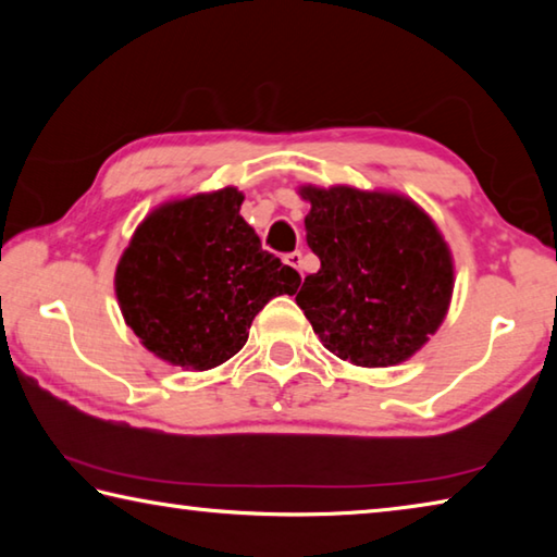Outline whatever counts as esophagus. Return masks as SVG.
<instances>
[{
  "mask_svg": "<svg viewBox=\"0 0 557 557\" xmlns=\"http://www.w3.org/2000/svg\"><path fill=\"white\" fill-rule=\"evenodd\" d=\"M285 262H287V265L295 268L297 272H301V252H299V250H295V252H287V256H285Z\"/></svg>",
  "mask_w": 557,
  "mask_h": 557,
  "instance_id": "34e87169",
  "label": "esophagus"
}]
</instances>
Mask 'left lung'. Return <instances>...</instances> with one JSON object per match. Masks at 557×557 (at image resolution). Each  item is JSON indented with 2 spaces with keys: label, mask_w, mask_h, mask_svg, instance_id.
<instances>
[{
  "label": "left lung",
  "mask_w": 557,
  "mask_h": 557,
  "mask_svg": "<svg viewBox=\"0 0 557 557\" xmlns=\"http://www.w3.org/2000/svg\"><path fill=\"white\" fill-rule=\"evenodd\" d=\"M301 196L322 268L301 282L297 305L322 344L369 369L410 358L445 319L455 277L435 223L393 194L305 186Z\"/></svg>",
  "instance_id": "left-lung-1"
}]
</instances>
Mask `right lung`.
I'll return each instance as SVG.
<instances>
[{"label": "right lung", "instance_id": "obj_1", "mask_svg": "<svg viewBox=\"0 0 557 557\" xmlns=\"http://www.w3.org/2000/svg\"><path fill=\"white\" fill-rule=\"evenodd\" d=\"M243 194L221 188L147 215L115 272L125 322L149 351L206 371L248 342L252 319L277 295H295L299 272L262 250L240 215Z\"/></svg>", "mask_w": 557, "mask_h": 557}]
</instances>
